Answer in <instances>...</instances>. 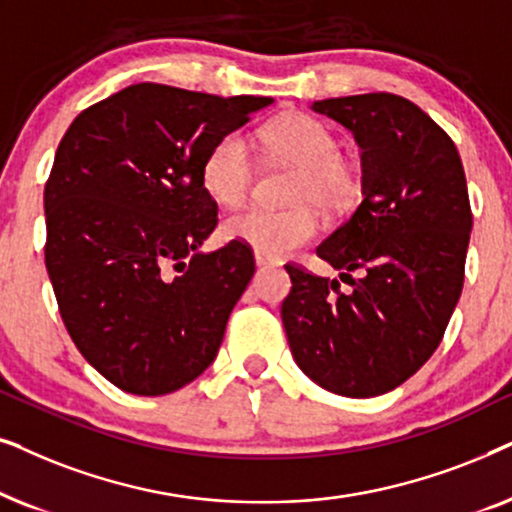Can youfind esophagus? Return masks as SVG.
I'll return each mask as SVG.
<instances>
[{
	"instance_id": "34e87169",
	"label": "esophagus",
	"mask_w": 512,
	"mask_h": 512,
	"mask_svg": "<svg viewBox=\"0 0 512 512\" xmlns=\"http://www.w3.org/2000/svg\"><path fill=\"white\" fill-rule=\"evenodd\" d=\"M255 264L257 267H267V264H274V260L267 255H262V252H255Z\"/></svg>"
}]
</instances>
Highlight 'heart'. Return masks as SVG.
<instances>
[{
  "label": "heart",
  "instance_id": "obj_1",
  "mask_svg": "<svg viewBox=\"0 0 512 512\" xmlns=\"http://www.w3.org/2000/svg\"><path fill=\"white\" fill-rule=\"evenodd\" d=\"M271 156L285 166L297 168L292 185V203H311L330 215L351 210L363 196L358 170L342 159V142L323 121L309 114H288L264 128L262 133ZM255 180V161L248 138L241 131L224 133L203 156L201 185L220 206L236 208L248 199ZM318 220L309 206L292 210L248 208L227 217L222 234L255 252L285 257L316 236Z\"/></svg>",
  "mask_w": 512,
  "mask_h": 512
}]
</instances>
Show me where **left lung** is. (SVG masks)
Returning a JSON list of instances; mask_svg holds the SVG:
<instances>
[{"mask_svg": "<svg viewBox=\"0 0 512 512\" xmlns=\"http://www.w3.org/2000/svg\"><path fill=\"white\" fill-rule=\"evenodd\" d=\"M311 109L363 149V201L316 248L351 288L285 264L292 288L281 318L306 377L372 398L433 356L459 302L473 229L466 173L452 138L400 95H346Z\"/></svg>", "mask_w": 512, "mask_h": 512, "instance_id": "8db88e82", "label": "left lung"}]
</instances>
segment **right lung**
Here are the masks:
<instances>
[{
    "label": "right lung",
    "mask_w": 512,
    "mask_h": 512,
    "mask_svg": "<svg viewBox=\"0 0 512 512\" xmlns=\"http://www.w3.org/2000/svg\"><path fill=\"white\" fill-rule=\"evenodd\" d=\"M271 98L135 84L67 128L44 189V260L60 318L121 391L166 395L213 363L255 274L248 245L201 252L217 203L201 163Z\"/></svg>",
    "instance_id": "1"
}]
</instances>
